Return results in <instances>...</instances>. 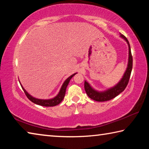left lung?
Returning <instances> with one entry per match:
<instances>
[{
	"label": "left lung",
	"mask_w": 149,
	"mask_h": 149,
	"mask_svg": "<svg viewBox=\"0 0 149 149\" xmlns=\"http://www.w3.org/2000/svg\"><path fill=\"white\" fill-rule=\"evenodd\" d=\"M120 37L125 40L126 42L127 43L128 48H129V57H128L127 68H126L125 72L123 74L122 78L120 80V81L116 85L107 90L103 91H99L95 90L94 88H93L91 86V85L89 83L86 81H85L84 87L87 95L90 99L94 100L95 101L104 102L114 99V98H115L116 96H118L124 91L125 87H127L128 82H129L133 66V58L132 52H131L130 45L128 40L124 35L120 34Z\"/></svg>",
	"instance_id": "1"
}]
</instances>
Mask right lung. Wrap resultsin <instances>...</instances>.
<instances>
[{
    "label": "right lung",
    "instance_id": "obj_1",
    "mask_svg": "<svg viewBox=\"0 0 149 149\" xmlns=\"http://www.w3.org/2000/svg\"><path fill=\"white\" fill-rule=\"evenodd\" d=\"M77 73H75V74L70 75L69 77H68L67 79L64 81V82L63 83V84L62 85L61 88H60V91L58 92V95L56 96V97H54V98H52V99H37V98L33 97V96L29 94V93L26 91V90L24 89V87L22 86L20 83L19 84L21 85L22 89H23L25 94H26V95L27 96V97L28 98L31 102H33L36 104L42 106V107H54V106H56L58 104H60V103L62 101V100L64 99V96L65 94V90H66L68 85L70 79H71Z\"/></svg>",
    "mask_w": 149,
    "mask_h": 149
}]
</instances>
